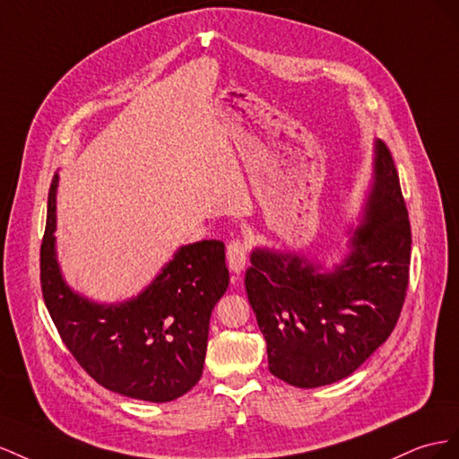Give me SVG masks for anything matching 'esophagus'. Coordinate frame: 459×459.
Masks as SVG:
<instances>
[{"instance_id": "1", "label": "esophagus", "mask_w": 459, "mask_h": 459, "mask_svg": "<svg viewBox=\"0 0 459 459\" xmlns=\"http://www.w3.org/2000/svg\"><path fill=\"white\" fill-rule=\"evenodd\" d=\"M247 261V246L242 240H232L227 246V264L234 274H240Z\"/></svg>"}]
</instances>
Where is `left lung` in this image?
I'll list each match as a JSON object with an SVG mask.
<instances>
[{
  "label": "left lung",
  "instance_id": "1",
  "mask_svg": "<svg viewBox=\"0 0 459 459\" xmlns=\"http://www.w3.org/2000/svg\"><path fill=\"white\" fill-rule=\"evenodd\" d=\"M346 250L325 264L296 250L255 246L246 292L267 342L269 371L298 388L350 377L381 348L408 288L411 230L394 161L373 143L371 180Z\"/></svg>",
  "mask_w": 459,
  "mask_h": 459
}]
</instances>
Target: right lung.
Listing matches in <instances>:
<instances>
[{"instance_id":"right-lung-1","label":"right lung","mask_w":459,"mask_h":459,"mask_svg":"<svg viewBox=\"0 0 459 459\" xmlns=\"http://www.w3.org/2000/svg\"><path fill=\"white\" fill-rule=\"evenodd\" d=\"M57 186L51 182L40 250L44 302L65 346L96 383L121 396L171 402L200 381L209 317L229 288L225 244L180 246L148 286L98 302L67 282L57 257Z\"/></svg>"}]
</instances>
